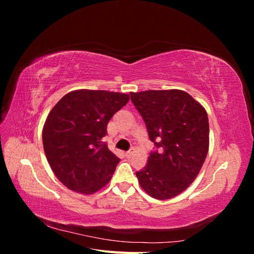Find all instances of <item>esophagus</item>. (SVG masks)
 Segmentation results:
<instances>
[{"label": "esophagus", "instance_id": "34e87169", "mask_svg": "<svg viewBox=\"0 0 254 254\" xmlns=\"http://www.w3.org/2000/svg\"><path fill=\"white\" fill-rule=\"evenodd\" d=\"M133 152H134V148H131V149H130L129 151H127V152H126V157H127V158H130V157H132V155H133Z\"/></svg>", "mask_w": 254, "mask_h": 254}]
</instances>
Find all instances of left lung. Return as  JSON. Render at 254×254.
Instances as JSON below:
<instances>
[{"mask_svg":"<svg viewBox=\"0 0 254 254\" xmlns=\"http://www.w3.org/2000/svg\"><path fill=\"white\" fill-rule=\"evenodd\" d=\"M156 150L135 175L149 196L165 200L187 190L209 150V119L203 107L181 90L130 93Z\"/></svg>","mask_w":254,"mask_h":254,"instance_id":"8db88e82","label":"left lung"}]
</instances>
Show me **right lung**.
Listing matches in <instances>:
<instances>
[{"label":"right lung","instance_id":"add662e5","mask_svg":"<svg viewBox=\"0 0 254 254\" xmlns=\"http://www.w3.org/2000/svg\"><path fill=\"white\" fill-rule=\"evenodd\" d=\"M129 95L104 90L65 94L48 115L42 141L59 181L74 191L93 194L111 179L120 159L104 142L107 125Z\"/></svg>","mask_w":254,"mask_h":254}]
</instances>
